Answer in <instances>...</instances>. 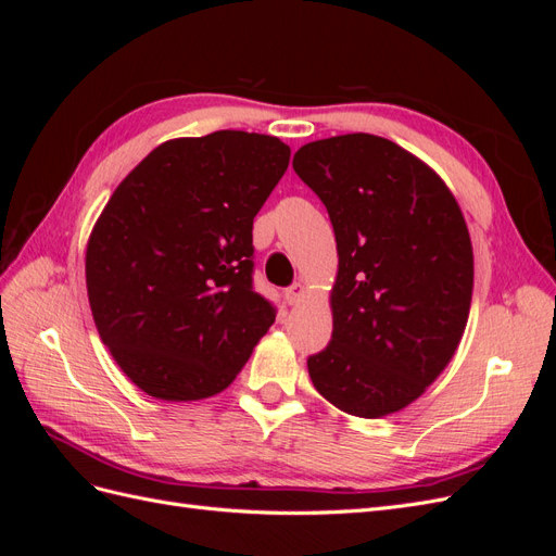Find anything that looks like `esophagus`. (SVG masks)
I'll use <instances>...</instances> for the list:
<instances>
[{
	"label": "esophagus",
	"instance_id": "obj_1",
	"mask_svg": "<svg viewBox=\"0 0 556 556\" xmlns=\"http://www.w3.org/2000/svg\"><path fill=\"white\" fill-rule=\"evenodd\" d=\"M304 296H306V288H304V285H299V282L285 290V301H288L290 306H299L301 301H304Z\"/></svg>",
	"mask_w": 556,
	"mask_h": 556
}]
</instances>
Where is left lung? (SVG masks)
<instances>
[{
  "label": "left lung",
  "instance_id": "left-lung-1",
  "mask_svg": "<svg viewBox=\"0 0 556 556\" xmlns=\"http://www.w3.org/2000/svg\"><path fill=\"white\" fill-rule=\"evenodd\" d=\"M294 172L336 233L329 345L315 390L366 419L399 413L443 374L473 296V245L457 199L429 164L376 134L301 146Z\"/></svg>",
  "mask_w": 556,
  "mask_h": 556
}]
</instances>
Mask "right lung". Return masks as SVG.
Listing matches in <instances>:
<instances>
[{
  "instance_id": "1",
  "label": "right lung",
  "mask_w": 556,
  "mask_h": 556,
  "mask_svg": "<svg viewBox=\"0 0 556 556\" xmlns=\"http://www.w3.org/2000/svg\"><path fill=\"white\" fill-rule=\"evenodd\" d=\"M290 146L223 129L157 146L92 227L86 282L94 325L148 396L220 394L274 325L252 290V220L288 172Z\"/></svg>"
}]
</instances>
